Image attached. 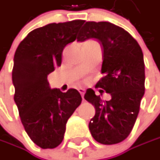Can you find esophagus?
<instances>
[{
  "label": "esophagus",
  "instance_id": "1",
  "mask_svg": "<svg viewBox=\"0 0 160 160\" xmlns=\"http://www.w3.org/2000/svg\"><path fill=\"white\" fill-rule=\"evenodd\" d=\"M78 91H79V93L81 94V97H82V98L84 99V97H85V93H86V90H85L84 88H79V89H78Z\"/></svg>",
  "mask_w": 160,
  "mask_h": 160
}]
</instances>
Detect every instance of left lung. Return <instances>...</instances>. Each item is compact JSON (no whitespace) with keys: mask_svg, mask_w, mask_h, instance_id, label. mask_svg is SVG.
<instances>
[{"mask_svg":"<svg viewBox=\"0 0 160 160\" xmlns=\"http://www.w3.org/2000/svg\"><path fill=\"white\" fill-rule=\"evenodd\" d=\"M96 38L103 48L101 73L96 87L111 95L104 101L93 89L85 98L96 108L89 130L97 142L118 144L125 140L137 120L145 93V64L141 47L126 30L108 22H86L77 41Z\"/></svg>","mask_w":160,"mask_h":160,"instance_id":"left-lung-1","label":"left lung"}]
</instances>
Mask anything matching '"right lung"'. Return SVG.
<instances>
[{
  "label": "right lung",
  "mask_w": 160,
  "mask_h": 160,
  "mask_svg": "<svg viewBox=\"0 0 160 160\" xmlns=\"http://www.w3.org/2000/svg\"><path fill=\"white\" fill-rule=\"evenodd\" d=\"M84 20L50 23L34 29L16 49L12 83L21 121L32 141L54 148L63 139L68 118L82 102L79 92L51 89L48 74L62 63L63 48L76 39Z\"/></svg>",
  "instance_id": "obj_1"
}]
</instances>
